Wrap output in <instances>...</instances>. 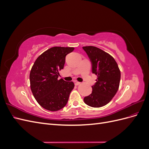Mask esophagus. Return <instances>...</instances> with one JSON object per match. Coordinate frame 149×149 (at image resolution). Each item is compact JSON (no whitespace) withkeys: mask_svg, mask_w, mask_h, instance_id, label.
Listing matches in <instances>:
<instances>
[{"mask_svg":"<svg viewBox=\"0 0 149 149\" xmlns=\"http://www.w3.org/2000/svg\"><path fill=\"white\" fill-rule=\"evenodd\" d=\"M80 84H81L80 82H78V81H76V82H75V85H76V86L79 85Z\"/></svg>","mask_w":149,"mask_h":149,"instance_id":"obj_1","label":"esophagus"}]
</instances>
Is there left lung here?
Masks as SVG:
<instances>
[{"mask_svg":"<svg viewBox=\"0 0 149 149\" xmlns=\"http://www.w3.org/2000/svg\"><path fill=\"white\" fill-rule=\"evenodd\" d=\"M91 62L92 73L97 76L92 93L84 98L87 105L100 107L109 103L119 89L120 71L114 58L93 46L83 47Z\"/></svg>","mask_w":149,"mask_h":149,"instance_id":"left-lung-1","label":"left lung"}]
</instances>
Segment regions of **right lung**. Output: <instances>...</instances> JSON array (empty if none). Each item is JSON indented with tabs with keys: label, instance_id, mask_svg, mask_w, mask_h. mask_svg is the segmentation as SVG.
<instances>
[{
	"label": "right lung",
	"instance_id": "obj_1",
	"mask_svg": "<svg viewBox=\"0 0 149 149\" xmlns=\"http://www.w3.org/2000/svg\"><path fill=\"white\" fill-rule=\"evenodd\" d=\"M74 49L52 47L40 55L31 68L30 88L35 100L44 109L56 111L67 104L74 84L72 81L58 79V71L63 69L66 56Z\"/></svg>",
	"mask_w": 149,
	"mask_h": 149
}]
</instances>
